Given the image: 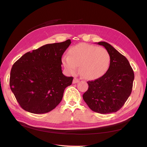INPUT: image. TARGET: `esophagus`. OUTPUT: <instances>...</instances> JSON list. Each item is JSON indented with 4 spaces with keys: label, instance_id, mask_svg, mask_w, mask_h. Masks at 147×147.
Here are the masks:
<instances>
[{
    "label": "esophagus",
    "instance_id": "obj_1",
    "mask_svg": "<svg viewBox=\"0 0 147 147\" xmlns=\"http://www.w3.org/2000/svg\"><path fill=\"white\" fill-rule=\"evenodd\" d=\"M80 82V80L76 78H74L73 81V83H77L78 82Z\"/></svg>",
    "mask_w": 147,
    "mask_h": 147
}]
</instances>
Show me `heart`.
<instances>
[{
	"label": "heart",
	"mask_w": 147,
	"mask_h": 147,
	"mask_svg": "<svg viewBox=\"0 0 147 147\" xmlns=\"http://www.w3.org/2000/svg\"><path fill=\"white\" fill-rule=\"evenodd\" d=\"M62 63L71 74L76 73L79 67L83 78L95 80L104 76L109 69L111 56L104 48L80 43L74 45L68 51V56L62 58Z\"/></svg>",
	"instance_id": "1"
}]
</instances>
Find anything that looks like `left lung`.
<instances>
[{"mask_svg":"<svg viewBox=\"0 0 147 147\" xmlns=\"http://www.w3.org/2000/svg\"><path fill=\"white\" fill-rule=\"evenodd\" d=\"M104 46L111 56L109 69L104 76L88 81L83 98L90 109L100 114L113 113L123 107L132 91L135 74L127 59L109 43Z\"/></svg>","mask_w":147,"mask_h":147,"instance_id":"1","label":"left lung"}]
</instances>
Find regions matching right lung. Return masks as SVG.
Segmentation results:
<instances>
[{"label": "right lung", "instance_id": "obj_1", "mask_svg": "<svg viewBox=\"0 0 147 147\" xmlns=\"http://www.w3.org/2000/svg\"><path fill=\"white\" fill-rule=\"evenodd\" d=\"M71 40L51 43L24 54L12 65L9 85L19 104L33 114H45L62 100L73 77L62 72V56Z\"/></svg>", "mask_w": 147, "mask_h": 147}]
</instances>
